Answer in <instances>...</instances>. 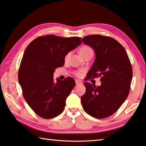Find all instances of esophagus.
<instances>
[{
    "label": "esophagus",
    "mask_w": 146,
    "mask_h": 146,
    "mask_svg": "<svg viewBox=\"0 0 146 146\" xmlns=\"http://www.w3.org/2000/svg\"><path fill=\"white\" fill-rule=\"evenodd\" d=\"M75 82H76V84H81L82 83L81 80H79V79H76Z\"/></svg>",
    "instance_id": "esophagus-1"
}]
</instances>
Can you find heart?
Masks as SVG:
<instances>
[{"label":"heart","instance_id":"heart-1","mask_svg":"<svg viewBox=\"0 0 146 146\" xmlns=\"http://www.w3.org/2000/svg\"><path fill=\"white\" fill-rule=\"evenodd\" d=\"M90 51H92V48L90 47L89 46H87V45L82 46V47H80V49H79V53L82 56H83V55L86 54V53H88ZM69 56H70V53H69V52L67 53V54H66V56H65V57H64L65 61L68 60V58H69ZM73 73H74V75H75V76H77V77H79V76L81 75V74H82L81 71H74Z\"/></svg>","mask_w":146,"mask_h":146}]
</instances>
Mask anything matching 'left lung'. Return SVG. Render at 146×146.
<instances>
[{"instance_id": "obj_1", "label": "left lung", "mask_w": 146, "mask_h": 146, "mask_svg": "<svg viewBox=\"0 0 146 146\" xmlns=\"http://www.w3.org/2000/svg\"><path fill=\"white\" fill-rule=\"evenodd\" d=\"M96 52L93 66L86 80L100 77L101 85L84 82L86 93L81 97L87 114L98 119L106 118L119 109L130 92L133 69L124 47L115 39L99 34L82 38Z\"/></svg>"}]
</instances>
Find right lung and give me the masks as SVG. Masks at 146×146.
I'll return each mask as SVG.
<instances>
[{
  "mask_svg": "<svg viewBox=\"0 0 146 146\" xmlns=\"http://www.w3.org/2000/svg\"><path fill=\"white\" fill-rule=\"evenodd\" d=\"M82 43L78 37L39 36L27 46L21 62L18 79L23 96L32 110L44 119L63 112L66 100L75 85L73 78L53 79L55 69L62 67L67 53Z\"/></svg>",
  "mask_w": 146,
  "mask_h": 146,
  "instance_id": "obj_1",
  "label": "right lung"
}]
</instances>
